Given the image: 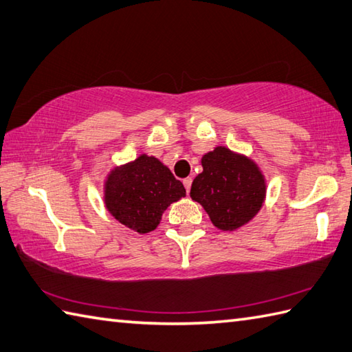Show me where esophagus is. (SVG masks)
<instances>
[{"label":"esophagus","mask_w":352,"mask_h":352,"mask_svg":"<svg viewBox=\"0 0 352 352\" xmlns=\"http://www.w3.org/2000/svg\"><path fill=\"white\" fill-rule=\"evenodd\" d=\"M191 184H192V179L191 177L184 179V186H185V190H186V194H188L190 190H191Z\"/></svg>","instance_id":"34e87169"}]
</instances>
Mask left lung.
Returning a JSON list of instances; mask_svg holds the SVG:
<instances>
[{"label": "left lung", "instance_id": "obj_1", "mask_svg": "<svg viewBox=\"0 0 352 352\" xmlns=\"http://www.w3.org/2000/svg\"><path fill=\"white\" fill-rule=\"evenodd\" d=\"M203 171L190 196L223 232H235L259 214L267 197V179L250 156L217 146L201 156Z\"/></svg>", "mask_w": 352, "mask_h": 352}]
</instances>
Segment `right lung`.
I'll return each instance as SVG.
<instances>
[{
  "mask_svg": "<svg viewBox=\"0 0 352 352\" xmlns=\"http://www.w3.org/2000/svg\"><path fill=\"white\" fill-rule=\"evenodd\" d=\"M186 196L167 166L146 153L114 166L104 179V205L117 221L140 235L158 228L171 203Z\"/></svg>",
  "mask_w": 352,
  "mask_h": 352,
  "instance_id": "obj_1",
  "label": "right lung"
}]
</instances>
